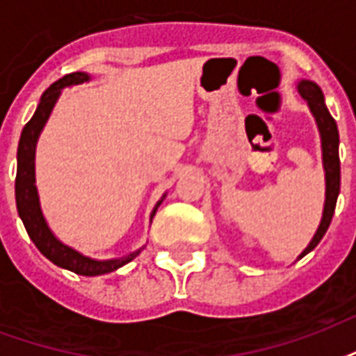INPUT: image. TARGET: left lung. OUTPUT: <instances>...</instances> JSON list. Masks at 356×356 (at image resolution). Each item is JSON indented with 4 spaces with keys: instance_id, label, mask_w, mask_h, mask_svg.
Instances as JSON below:
<instances>
[{
    "instance_id": "obj_1",
    "label": "left lung",
    "mask_w": 356,
    "mask_h": 356,
    "mask_svg": "<svg viewBox=\"0 0 356 356\" xmlns=\"http://www.w3.org/2000/svg\"><path fill=\"white\" fill-rule=\"evenodd\" d=\"M299 95L307 101V106L314 116L318 133H321L322 143V165H324V179H326V198H324V209H322V219L318 229L314 232L313 240L309 242V246L299 254L298 259L309 252H313L314 248L318 246L322 236L328 231L332 217H334V209H336L337 194H339V133H337L336 120L330 116L326 102H324V95L321 88L314 81L301 80L298 83Z\"/></svg>"
}]
</instances>
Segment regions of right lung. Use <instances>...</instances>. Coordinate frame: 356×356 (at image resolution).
<instances>
[{
	"label": "right lung",
	"instance_id": "1",
	"mask_svg": "<svg viewBox=\"0 0 356 356\" xmlns=\"http://www.w3.org/2000/svg\"><path fill=\"white\" fill-rule=\"evenodd\" d=\"M91 80L88 72H74L68 74L65 78L55 81L40 99V104L35 108L32 120L24 125V129L20 133L19 150H17V179H15V196H17V209L19 216L24 223L28 236L34 242L35 248L42 252L51 263H55L57 267L72 270L76 275L81 276H99L112 273L116 268L124 267L125 263H129L140 254V250H135L125 257H116V259H91L88 255L80 254L78 250L66 246L53 234L49 225L45 221L40 206V196H38V186H35V145L40 139V133L47 124L51 112L57 104L58 97L63 93V89L70 86H78L83 81ZM165 198L163 194L160 200L156 202L154 209L150 213V221L156 216V209L160 208V204Z\"/></svg>",
	"mask_w": 356,
	"mask_h": 356
}]
</instances>
